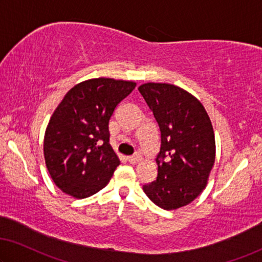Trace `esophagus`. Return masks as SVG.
Instances as JSON below:
<instances>
[{
	"label": "esophagus",
	"instance_id": "34e87169",
	"mask_svg": "<svg viewBox=\"0 0 262 262\" xmlns=\"http://www.w3.org/2000/svg\"><path fill=\"white\" fill-rule=\"evenodd\" d=\"M140 160H141V158H140L139 154H135V155H132V156H128L127 158V161L129 163H136L139 162Z\"/></svg>",
	"mask_w": 262,
	"mask_h": 262
}]
</instances>
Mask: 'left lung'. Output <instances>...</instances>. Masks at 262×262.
Returning a JSON list of instances; mask_svg holds the SVG:
<instances>
[{
  "mask_svg": "<svg viewBox=\"0 0 262 262\" xmlns=\"http://www.w3.org/2000/svg\"><path fill=\"white\" fill-rule=\"evenodd\" d=\"M139 92L161 133L158 177L143 192L160 208L178 209L206 188L215 161L212 122L200 101L177 85L149 82Z\"/></svg>",
  "mask_w": 262,
  "mask_h": 262,
  "instance_id": "obj_1",
  "label": "left lung"
}]
</instances>
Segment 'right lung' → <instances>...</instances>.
<instances>
[{
	"label": "right lung",
	"mask_w": 262,
	"mask_h": 262,
	"mask_svg": "<svg viewBox=\"0 0 262 262\" xmlns=\"http://www.w3.org/2000/svg\"><path fill=\"white\" fill-rule=\"evenodd\" d=\"M135 85L99 77L66 94L49 120L43 142L46 166L62 192L84 199L111 180L120 160L109 144V120Z\"/></svg>",
	"instance_id": "1"
}]
</instances>
